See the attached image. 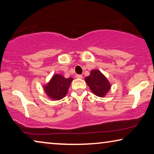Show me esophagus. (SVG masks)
Listing matches in <instances>:
<instances>
[{
	"instance_id": "1",
	"label": "esophagus",
	"mask_w": 154,
	"mask_h": 154,
	"mask_svg": "<svg viewBox=\"0 0 154 154\" xmlns=\"http://www.w3.org/2000/svg\"><path fill=\"white\" fill-rule=\"evenodd\" d=\"M76 79H83V75H76Z\"/></svg>"
}]
</instances>
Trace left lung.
Here are the masks:
<instances>
[{
  "instance_id": "obj_1",
  "label": "left lung",
  "mask_w": 154,
  "mask_h": 154,
  "mask_svg": "<svg viewBox=\"0 0 154 154\" xmlns=\"http://www.w3.org/2000/svg\"><path fill=\"white\" fill-rule=\"evenodd\" d=\"M85 81L92 92L97 97H104L111 90V84L107 78L98 69H92Z\"/></svg>"
}]
</instances>
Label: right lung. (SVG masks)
Wrapping results in <instances>:
<instances>
[{"instance_id":"obj_1","label":"right lung","mask_w":154,"mask_h":154,"mask_svg":"<svg viewBox=\"0 0 154 154\" xmlns=\"http://www.w3.org/2000/svg\"><path fill=\"white\" fill-rule=\"evenodd\" d=\"M73 78H65L64 75L55 73L52 75L48 83L43 88L48 97L52 100H60L66 95Z\"/></svg>"}]
</instances>
